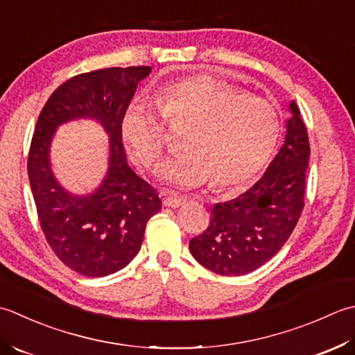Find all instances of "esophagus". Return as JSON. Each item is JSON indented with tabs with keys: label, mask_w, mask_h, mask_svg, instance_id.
<instances>
[{
	"label": "esophagus",
	"mask_w": 355,
	"mask_h": 355,
	"mask_svg": "<svg viewBox=\"0 0 355 355\" xmlns=\"http://www.w3.org/2000/svg\"><path fill=\"white\" fill-rule=\"evenodd\" d=\"M184 204H185V198L178 196V194H168V196L164 199V205L170 208H178Z\"/></svg>",
	"instance_id": "34e87169"
}]
</instances>
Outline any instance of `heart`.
I'll use <instances>...</instances> for the list:
<instances>
[{
  "label": "heart",
  "instance_id": "heart-1",
  "mask_svg": "<svg viewBox=\"0 0 355 355\" xmlns=\"http://www.w3.org/2000/svg\"><path fill=\"white\" fill-rule=\"evenodd\" d=\"M156 108L136 99L122 118V135L132 153L151 167L167 146L168 124H190L182 153L159 168V178L178 188L207 184L220 190L248 185L276 151L280 118L270 101L209 76H190L162 85Z\"/></svg>",
  "mask_w": 355,
  "mask_h": 355
}]
</instances>
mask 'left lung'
Wrapping results in <instances>:
<instances>
[{
	"instance_id": "left-lung-1",
	"label": "left lung",
	"mask_w": 355,
	"mask_h": 355,
	"mask_svg": "<svg viewBox=\"0 0 355 355\" xmlns=\"http://www.w3.org/2000/svg\"><path fill=\"white\" fill-rule=\"evenodd\" d=\"M289 112L285 142L265 175L239 198L216 204L208 228L190 241L193 257L209 271L242 276L257 270L277 254L297 225L311 150L294 101Z\"/></svg>"
}]
</instances>
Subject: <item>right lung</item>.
Instances as JSON below:
<instances>
[{
    "mask_svg": "<svg viewBox=\"0 0 355 355\" xmlns=\"http://www.w3.org/2000/svg\"><path fill=\"white\" fill-rule=\"evenodd\" d=\"M150 71V66L112 67L70 78L50 95L36 122L27 171L42 233L58 259L87 277L108 276L132 262L148 219L162 207L155 188L130 168L122 144V118ZM75 119L99 121L111 147L105 180L84 197L67 192L49 165L55 128Z\"/></svg>",
    "mask_w": 355,
    "mask_h": 355,
    "instance_id": "obj_1",
    "label": "right lung"
}]
</instances>
